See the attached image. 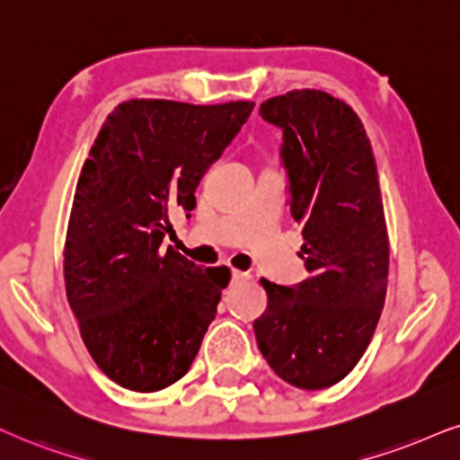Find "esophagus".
<instances>
[{"mask_svg": "<svg viewBox=\"0 0 460 460\" xmlns=\"http://www.w3.org/2000/svg\"><path fill=\"white\" fill-rule=\"evenodd\" d=\"M249 273H243V270H232V281L239 283V281H247Z\"/></svg>", "mask_w": 460, "mask_h": 460, "instance_id": "34e87169", "label": "esophagus"}]
</instances>
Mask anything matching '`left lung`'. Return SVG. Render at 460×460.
Here are the masks:
<instances>
[{"instance_id":"8db88e82","label":"left lung","mask_w":460,"mask_h":460,"mask_svg":"<svg viewBox=\"0 0 460 460\" xmlns=\"http://www.w3.org/2000/svg\"><path fill=\"white\" fill-rule=\"evenodd\" d=\"M260 115L283 129L290 213L305 241L298 256L311 275L294 288L260 279L269 305L253 331L283 382L328 388L358 365L386 300L390 252L376 157L358 115L326 92L277 95Z\"/></svg>"}]
</instances>
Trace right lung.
Returning <instances> with one entry per match:
<instances>
[{
    "instance_id": "1",
    "label": "right lung",
    "mask_w": 460,
    "mask_h": 460,
    "mask_svg": "<svg viewBox=\"0 0 460 460\" xmlns=\"http://www.w3.org/2000/svg\"><path fill=\"white\" fill-rule=\"evenodd\" d=\"M253 102L128 100L106 117L74 191L64 249L67 303L104 376L155 393L190 371L230 269L164 247L174 211L232 143ZM190 217V215H187Z\"/></svg>"
}]
</instances>
